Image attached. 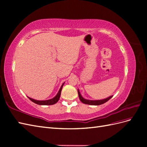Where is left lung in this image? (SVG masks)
<instances>
[{
    "label": "left lung",
    "mask_w": 147,
    "mask_h": 147,
    "mask_svg": "<svg viewBox=\"0 0 147 147\" xmlns=\"http://www.w3.org/2000/svg\"><path fill=\"white\" fill-rule=\"evenodd\" d=\"M78 93L79 99L81 100L82 102H83V104L91 105H99L101 104H103L105 103L106 102H107L109 100H110L113 97V96H111L107 97V98L101 99V100H88V99H86L83 98L82 94H80V91L78 90Z\"/></svg>",
    "instance_id": "1"
}]
</instances>
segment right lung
Instances as JSON below:
<instances>
[{"label": "right lung", "mask_w": 147, "mask_h": 147, "mask_svg": "<svg viewBox=\"0 0 147 147\" xmlns=\"http://www.w3.org/2000/svg\"><path fill=\"white\" fill-rule=\"evenodd\" d=\"M64 83L62 84V86H61L59 90L58 91V92L57 93V94L56 95V96H55L53 98L50 99H48V100H35L34 99L30 98V97H29L28 98L33 102H34L35 104H38V105H53L56 104V102H57V101L59 100V98H60V96H61V92L62 91V89H63V85H64Z\"/></svg>", "instance_id": "1"}]
</instances>
